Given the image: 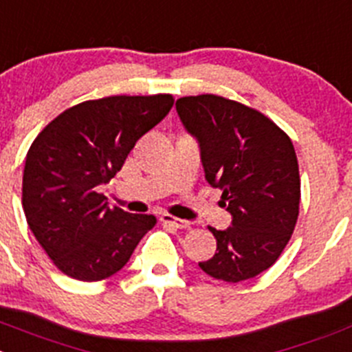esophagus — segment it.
I'll return each instance as SVG.
<instances>
[{
    "label": "esophagus",
    "instance_id": "1",
    "mask_svg": "<svg viewBox=\"0 0 352 352\" xmlns=\"http://www.w3.org/2000/svg\"><path fill=\"white\" fill-rule=\"evenodd\" d=\"M161 222L166 226H172L175 229H189L191 228V222L189 221H182V219H177V217L170 215V213H163L161 215Z\"/></svg>",
    "mask_w": 352,
    "mask_h": 352
}]
</instances>
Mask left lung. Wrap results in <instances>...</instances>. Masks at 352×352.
I'll use <instances>...</instances> for the list:
<instances>
[{"mask_svg": "<svg viewBox=\"0 0 352 352\" xmlns=\"http://www.w3.org/2000/svg\"><path fill=\"white\" fill-rule=\"evenodd\" d=\"M177 113L198 139L205 177L222 191L232 215L212 258L199 267L215 280L239 283L271 267L294 234L300 175L290 137L261 111L203 94L177 100Z\"/></svg>", "mask_w": 352, "mask_h": 352, "instance_id": "1", "label": "left lung"}]
</instances>
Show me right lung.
<instances>
[{"instance_id": "1", "label": "right lung", "mask_w": 352, "mask_h": 352, "mask_svg": "<svg viewBox=\"0 0 352 352\" xmlns=\"http://www.w3.org/2000/svg\"><path fill=\"white\" fill-rule=\"evenodd\" d=\"M173 95H113L69 107L25 156L22 206L29 229L58 271L80 281L116 274L154 215L109 208L98 186L121 170L137 140L172 109Z\"/></svg>"}]
</instances>
